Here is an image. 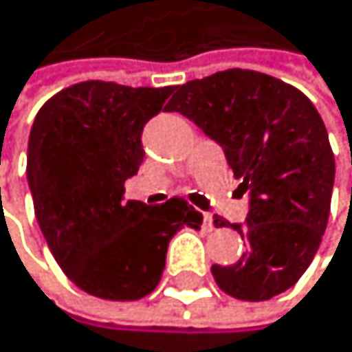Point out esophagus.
Instances as JSON below:
<instances>
[{
    "label": "esophagus",
    "instance_id": "34e87169",
    "mask_svg": "<svg viewBox=\"0 0 352 352\" xmlns=\"http://www.w3.org/2000/svg\"><path fill=\"white\" fill-rule=\"evenodd\" d=\"M203 228L207 230V233L214 230V216H211V214H203Z\"/></svg>",
    "mask_w": 352,
    "mask_h": 352
}]
</instances>
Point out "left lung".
I'll return each instance as SVG.
<instances>
[{
  "label": "left lung",
  "instance_id": "left-lung-1",
  "mask_svg": "<svg viewBox=\"0 0 352 352\" xmlns=\"http://www.w3.org/2000/svg\"><path fill=\"white\" fill-rule=\"evenodd\" d=\"M222 145L250 192L248 243L235 265H214L220 289L241 301L284 293L308 270L327 228L336 160L325 124L297 87L254 70L188 80L168 102ZM216 226H226L214 218Z\"/></svg>",
  "mask_w": 352,
  "mask_h": 352
}]
</instances>
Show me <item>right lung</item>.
Here are the masks:
<instances>
[{
	"label": "right lung",
	"instance_id": "1",
	"mask_svg": "<svg viewBox=\"0 0 352 352\" xmlns=\"http://www.w3.org/2000/svg\"><path fill=\"white\" fill-rule=\"evenodd\" d=\"M173 89L82 80L46 100L34 119L27 182L36 220L63 274L94 297L149 295L170 237L203 224L177 197L158 207L124 199V184L145 155L143 128Z\"/></svg>",
	"mask_w": 352,
	"mask_h": 352
}]
</instances>
